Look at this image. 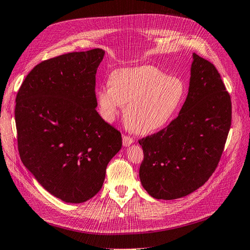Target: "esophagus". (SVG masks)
Masks as SVG:
<instances>
[{
    "label": "esophagus",
    "mask_w": 250,
    "mask_h": 250,
    "mask_svg": "<svg viewBox=\"0 0 250 250\" xmlns=\"http://www.w3.org/2000/svg\"><path fill=\"white\" fill-rule=\"evenodd\" d=\"M133 142H134V139L131 138V137L125 136V135L123 136V144H124V146H131V144H132Z\"/></svg>",
    "instance_id": "34e87169"
}]
</instances>
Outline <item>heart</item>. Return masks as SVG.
<instances>
[{
  "label": "heart",
  "instance_id": "obj_1",
  "mask_svg": "<svg viewBox=\"0 0 250 250\" xmlns=\"http://www.w3.org/2000/svg\"><path fill=\"white\" fill-rule=\"evenodd\" d=\"M109 85L96 92L102 118L113 122L120 104H125V123L142 135L157 132L170 123L186 93L180 79L167 77L151 65L115 69L109 77Z\"/></svg>",
  "mask_w": 250,
  "mask_h": 250
}]
</instances>
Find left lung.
<instances>
[{
	"label": "left lung",
	"mask_w": 250,
	"mask_h": 250,
	"mask_svg": "<svg viewBox=\"0 0 250 250\" xmlns=\"http://www.w3.org/2000/svg\"><path fill=\"white\" fill-rule=\"evenodd\" d=\"M230 124V96L220 74L193 54L189 91L179 116L139 140L143 188L154 198L171 200L203 186L219 163Z\"/></svg>",
	"instance_id": "1"
}]
</instances>
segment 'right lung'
I'll return each instance as SVG.
<instances>
[{
	"label": "right lung",
	"instance_id": "right-lung-1",
	"mask_svg": "<svg viewBox=\"0 0 250 250\" xmlns=\"http://www.w3.org/2000/svg\"><path fill=\"white\" fill-rule=\"evenodd\" d=\"M104 51L64 54L32 69L17 95L21 162L52 195L70 204L92 198L122 134L95 108V74Z\"/></svg>",
	"mask_w": 250,
	"mask_h": 250
}]
</instances>
